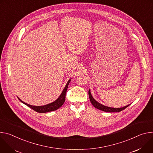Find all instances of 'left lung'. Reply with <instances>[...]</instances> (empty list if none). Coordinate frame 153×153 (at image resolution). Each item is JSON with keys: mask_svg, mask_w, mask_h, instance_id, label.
<instances>
[{"mask_svg": "<svg viewBox=\"0 0 153 153\" xmlns=\"http://www.w3.org/2000/svg\"><path fill=\"white\" fill-rule=\"evenodd\" d=\"M89 99L91 103L92 104V105L97 109H100L101 111H103L105 112H120L122 111H123V109H125V108H126L127 107H128L129 106V105L125 106L123 108H110V107H108L106 106H104L103 105H101L100 103H99L98 102L92 97L91 94V91L90 89L89 91Z\"/></svg>", "mask_w": 153, "mask_h": 153, "instance_id": "left-lung-1", "label": "left lung"}]
</instances>
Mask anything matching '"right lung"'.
<instances>
[{"instance_id":"add662e5","label":"right lung","mask_w":153,"mask_h":153,"mask_svg":"<svg viewBox=\"0 0 153 153\" xmlns=\"http://www.w3.org/2000/svg\"><path fill=\"white\" fill-rule=\"evenodd\" d=\"M71 79H69V81H67V84L65 85V87L64 88V89H63L62 93L61 94L60 96L58 97V98L57 100H56L53 102L47 104L46 105H44V106H32L30 105H28L27 103H25L24 101H22L19 98H18V99L21 101L22 103H23L24 104H25V105H27V106H28L29 108H31L33 110H34L35 111L37 112H39V113H45V112H51V111H53L55 110H57L58 109H59V108H61L62 105L64 104V101H65V94H66V91L67 89L68 88V86L71 82Z\"/></svg>"}]
</instances>
